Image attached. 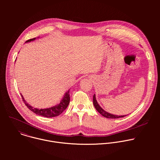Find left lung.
<instances>
[{"label": "left lung", "mask_w": 160, "mask_h": 160, "mask_svg": "<svg viewBox=\"0 0 160 160\" xmlns=\"http://www.w3.org/2000/svg\"><path fill=\"white\" fill-rule=\"evenodd\" d=\"M93 104H94V106L95 108L96 109V110L101 114V115H102L103 117H104L107 118H122V117H124L127 116L126 115H121V116L112 115V114H111V113L108 112L107 111H104L98 104V102L96 100V94H94V96H93Z\"/></svg>", "instance_id": "obj_1"}]
</instances>
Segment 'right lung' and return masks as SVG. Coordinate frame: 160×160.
I'll return each instance as SVG.
<instances>
[{
    "label": "right lung",
    "mask_w": 160,
    "mask_h": 160,
    "mask_svg": "<svg viewBox=\"0 0 160 160\" xmlns=\"http://www.w3.org/2000/svg\"><path fill=\"white\" fill-rule=\"evenodd\" d=\"M36 39V38H33L30 40H28L27 42H30L31 41H34ZM70 90H68L67 92L64 94L62 100L60 101V103L58 104L57 105L49 108H44V109H38L36 108H33L31 105H30L25 99H24L23 96L21 95L22 99L23 100L24 102L25 103L26 106L30 109L32 111H33L34 113H35L36 115L44 117H47V118H51V117H55L57 116H59L60 114H61L64 109L68 107V104L70 103Z\"/></svg>",
    "instance_id": "obj_1"
}]
</instances>
